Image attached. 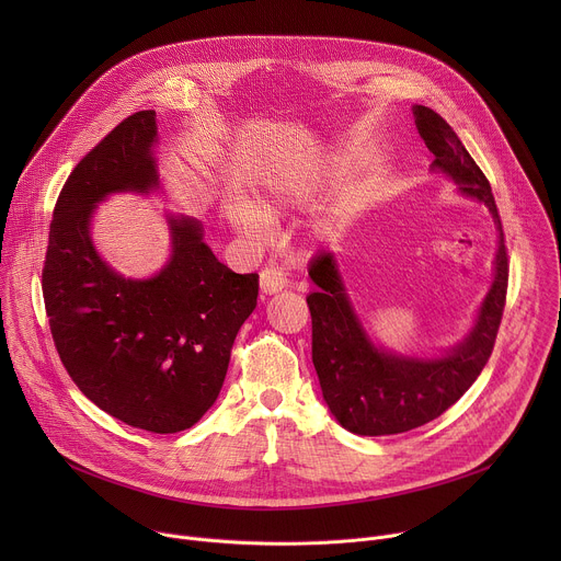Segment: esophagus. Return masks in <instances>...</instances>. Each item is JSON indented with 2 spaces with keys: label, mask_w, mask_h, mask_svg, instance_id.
I'll return each instance as SVG.
<instances>
[{
  "label": "esophagus",
  "mask_w": 561,
  "mask_h": 561,
  "mask_svg": "<svg viewBox=\"0 0 561 561\" xmlns=\"http://www.w3.org/2000/svg\"><path fill=\"white\" fill-rule=\"evenodd\" d=\"M260 286H262L264 295H275L288 286V277H286L284 268H279V266H266L260 273Z\"/></svg>",
  "instance_id": "1"
}]
</instances>
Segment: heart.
I'll use <instances>...</instances> for the list:
<instances>
[{
  "label": "heart",
  "mask_w": 561,
  "mask_h": 561,
  "mask_svg": "<svg viewBox=\"0 0 561 561\" xmlns=\"http://www.w3.org/2000/svg\"><path fill=\"white\" fill-rule=\"evenodd\" d=\"M299 199V193H295L293 188H284V191H277L271 195V202L266 204V208L271 213H275L279 206L284 204H293ZM232 219L234 224L242 228L244 232H260L262 226H264V215L249 202H239L234 208H232Z\"/></svg>",
  "instance_id": "b5f03b06"
}]
</instances>
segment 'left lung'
<instances>
[{
  "label": "left lung",
  "mask_w": 561,
  "mask_h": 561,
  "mask_svg": "<svg viewBox=\"0 0 561 561\" xmlns=\"http://www.w3.org/2000/svg\"><path fill=\"white\" fill-rule=\"evenodd\" d=\"M415 124L433 169L450 175L459 191L484 202L500 228L495 282L470 335L442 359H407L375 348L348 304L331 253L308 266L319 286L306 297L312 319V364L337 422L357 435H394L424 426L446 413L484 370L502 324L508 290V251L500 210L486 175L474 164L457 133L428 106H415Z\"/></svg>",
  "instance_id": "1"
}]
</instances>
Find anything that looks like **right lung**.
Instances as JSON below:
<instances>
[{"label":"right lung","instance_id":"1","mask_svg":"<svg viewBox=\"0 0 561 561\" xmlns=\"http://www.w3.org/2000/svg\"><path fill=\"white\" fill-rule=\"evenodd\" d=\"M154 135V111H139L79 159L53 210L42 293L77 388L119 422L167 435L215 404L260 277L224 266L186 217L171 219L173 257L152 279H124L100 260L89 217L108 193L157 186Z\"/></svg>","mask_w":561,"mask_h":561}]
</instances>
